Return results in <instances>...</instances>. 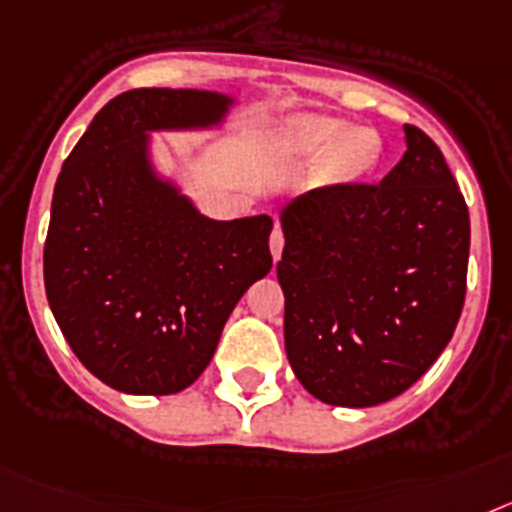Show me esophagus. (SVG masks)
I'll use <instances>...</instances> for the list:
<instances>
[{"label":"esophagus","mask_w":512,"mask_h":512,"mask_svg":"<svg viewBox=\"0 0 512 512\" xmlns=\"http://www.w3.org/2000/svg\"><path fill=\"white\" fill-rule=\"evenodd\" d=\"M283 244H286V239H283V231L275 226L273 234H270V255H273V260L278 262L283 255Z\"/></svg>","instance_id":"esophagus-1"}]
</instances>
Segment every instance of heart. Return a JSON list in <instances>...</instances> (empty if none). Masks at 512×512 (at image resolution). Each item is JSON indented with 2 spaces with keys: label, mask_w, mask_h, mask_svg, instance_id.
Returning a JSON list of instances; mask_svg holds the SVG:
<instances>
[{
  "label": "heart",
  "mask_w": 512,
  "mask_h": 512,
  "mask_svg": "<svg viewBox=\"0 0 512 512\" xmlns=\"http://www.w3.org/2000/svg\"><path fill=\"white\" fill-rule=\"evenodd\" d=\"M291 154L301 159L324 157V175L330 182H355L376 162V139L355 131L350 123L324 115H306L286 133Z\"/></svg>",
  "instance_id": "1"
}]
</instances>
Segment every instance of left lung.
Listing matches in <instances>:
<instances>
[{
    "instance_id": "8db88e82",
    "label": "left lung",
    "mask_w": 512,
    "mask_h": 512,
    "mask_svg": "<svg viewBox=\"0 0 512 512\" xmlns=\"http://www.w3.org/2000/svg\"><path fill=\"white\" fill-rule=\"evenodd\" d=\"M379 185L311 190L281 208L286 355L311 397L373 407L410 389L461 317L469 211L441 149L404 126Z\"/></svg>"
}]
</instances>
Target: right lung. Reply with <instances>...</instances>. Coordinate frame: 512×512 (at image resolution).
Instances as JSON below:
<instances>
[{"label":"right lung","instance_id":"right-lung-1","mask_svg":"<svg viewBox=\"0 0 512 512\" xmlns=\"http://www.w3.org/2000/svg\"><path fill=\"white\" fill-rule=\"evenodd\" d=\"M234 102L208 90L123 92L56 180L48 306L84 368L123 394L188 389L244 291L273 268L268 213L208 219L154 159V133L219 131Z\"/></svg>","mask_w":512,"mask_h":512}]
</instances>
